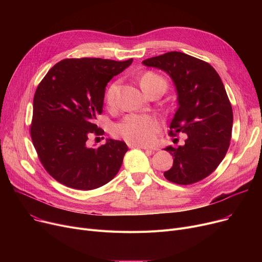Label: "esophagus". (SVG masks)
<instances>
[{"label": "esophagus", "mask_w": 262, "mask_h": 262, "mask_svg": "<svg viewBox=\"0 0 262 262\" xmlns=\"http://www.w3.org/2000/svg\"><path fill=\"white\" fill-rule=\"evenodd\" d=\"M128 146H129V147H138V148H142V149H145V150H149V152H153V150H154V149L149 148V147H147V146H145V145H139V144H132V143H129V144H128Z\"/></svg>", "instance_id": "34e87169"}]
</instances>
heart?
I'll return each mask as SVG.
<instances>
[{
	"instance_id": "obj_1",
	"label": "heart",
	"mask_w": 262,
	"mask_h": 262,
	"mask_svg": "<svg viewBox=\"0 0 262 262\" xmlns=\"http://www.w3.org/2000/svg\"><path fill=\"white\" fill-rule=\"evenodd\" d=\"M140 85L145 91L156 85L167 87V81L162 76L154 72H147L141 77ZM119 82L115 81L106 90L105 98L109 105H113L115 102ZM114 129L117 135L132 144L148 145L155 140L156 134L159 130V123L153 117L133 114L126 116L121 122L116 124Z\"/></svg>"
}]
</instances>
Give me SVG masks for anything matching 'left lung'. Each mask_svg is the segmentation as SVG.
<instances>
[{"instance_id":"left-lung-1","label":"left lung","mask_w":262,"mask_h":262,"mask_svg":"<svg viewBox=\"0 0 262 262\" xmlns=\"http://www.w3.org/2000/svg\"><path fill=\"white\" fill-rule=\"evenodd\" d=\"M142 63L172 78L178 107L169 135H187L185 145L164 148L173 156V167L163 175L178 185L198 183L221 163L231 139L232 109L221 77L208 62L182 52H169Z\"/></svg>"}]
</instances>
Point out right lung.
I'll list each match as a JSON object with an SVG mask.
<instances>
[{"mask_svg": "<svg viewBox=\"0 0 262 262\" xmlns=\"http://www.w3.org/2000/svg\"><path fill=\"white\" fill-rule=\"evenodd\" d=\"M133 62L102 58H70L55 64L34 96L31 137L39 160L60 184L93 190L109 183L127 152L125 142L107 139L98 148L90 136L104 134L95 124L103 112L107 82Z\"/></svg>", "mask_w": 262, "mask_h": 262, "instance_id": "obj_1", "label": "right lung"}]
</instances>
